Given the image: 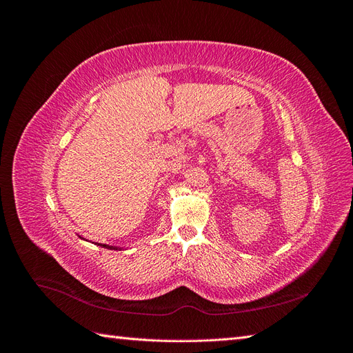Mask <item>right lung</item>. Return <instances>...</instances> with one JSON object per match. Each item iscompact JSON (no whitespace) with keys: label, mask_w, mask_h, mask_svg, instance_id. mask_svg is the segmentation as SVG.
<instances>
[{"label":"right lung","mask_w":353,"mask_h":353,"mask_svg":"<svg viewBox=\"0 0 353 353\" xmlns=\"http://www.w3.org/2000/svg\"><path fill=\"white\" fill-rule=\"evenodd\" d=\"M99 245H103L104 249H110V250H117V249H121V248H116V245H109V244H99Z\"/></svg>","instance_id":"right-lung-1"}]
</instances>
